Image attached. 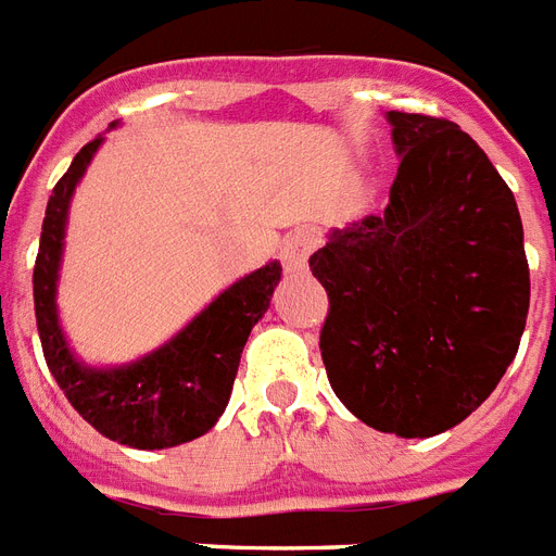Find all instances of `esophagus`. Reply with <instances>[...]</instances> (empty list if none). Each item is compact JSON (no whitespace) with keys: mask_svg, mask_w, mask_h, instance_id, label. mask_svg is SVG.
Listing matches in <instances>:
<instances>
[{"mask_svg":"<svg viewBox=\"0 0 556 556\" xmlns=\"http://www.w3.org/2000/svg\"><path fill=\"white\" fill-rule=\"evenodd\" d=\"M318 247V232L315 229H295L289 232L287 241L281 247V261L289 273H298V269L306 267V258L312 255V250Z\"/></svg>","mask_w":556,"mask_h":556,"instance_id":"obj_1","label":"esophagus"}]
</instances>
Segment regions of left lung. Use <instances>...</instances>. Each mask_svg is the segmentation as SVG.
<instances>
[{
    "mask_svg": "<svg viewBox=\"0 0 556 556\" xmlns=\"http://www.w3.org/2000/svg\"><path fill=\"white\" fill-rule=\"evenodd\" d=\"M401 167L383 213L309 258L329 312L320 357L357 420L432 438L494 392L529 315L515 192L448 118L389 110Z\"/></svg>",
    "mask_w": 556,
    "mask_h": 556,
    "instance_id": "obj_1",
    "label": "left lung"
}]
</instances>
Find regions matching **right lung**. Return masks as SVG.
Listing matches in <instances>:
<instances>
[{"label": "right lung", "mask_w": 556, "mask_h": 556, "mask_svg": "<svg viewBox=\"0 0 556 556\" xmlns=\"http://www.w3.org/2000/svg\"><path fill=\"white\" fill-rule=\"evenodd\" d=\"M102 136L73 159L50 192L34 267L36 327L50 375L71 406L96 432L132 448H169L201 438L224 415L238 361L252 327L269 309L281 264L269 261L236 281L162 350L118 369H93L76 361L56 315L59 261L71 195L85 176Z\"/></svg>", "instance_id": "right-lung-1"}]
</instances>
